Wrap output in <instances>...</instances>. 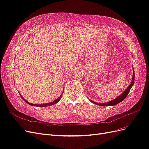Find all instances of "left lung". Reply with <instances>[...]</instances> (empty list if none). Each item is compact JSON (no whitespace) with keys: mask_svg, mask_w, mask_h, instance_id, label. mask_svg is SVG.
<instances>
[{"mask_svg":"<svg viewBox=\"0 0 149 149\" xmlns=\"http://www.w3.org/2000/svg\"><path fill=\"white\" fill-rule=\"evenodd\" d=\"M133 70H134V69H133ZM133 73H134V72H133ZM134 77H135V76H134V73L133 76H132V81H131V83L130 85L129 86V87H127V88L125 91H124V92L121 95L119 96V97H117L116 99L113 100L112 101H111V102H108V103H95V102H93V101H92V100H90V102H92V103H94V104H98V105H100V106H102V107L113 106V105H116V104H118L119 103L121 102L122 101H123L124 99H125V98H126V97H127L128 93H129V91H130L131 88H132V87L133 86L134 83Z\"/></svg>","mask_w":149,"mask_h":149,"instance_id":"obj_1","label":"left lung"}]
</instances>
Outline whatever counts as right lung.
I'll return each instance as SVG.
<instances>
[{
  "mask_svg": "<svg viewBox=\"0 0 149 149\" xmlns=\"http://www.w3.org/2000/svg\"><path fill=\"white\" fill-rule=\"evenodd\" d=\"M21 96V97L22 98V99L25 101V102H26V103H28L29 104H30V105H31V106H35V107H47V106H50V105H53V104H55L56 103H57V102H59V100H60V99L61 98V97H62V95H61V97H59L57 99H56V100H54V101H53V102H51V103H45V104H32V103H29V102H28L26 100H25V99H24L22 97V95H20Z\"/></svg>",
  "mask_w": 149,
  "mask_h": 149,
  "instance_id": "right-lung-1",
  "label": "right lung"
}]
</instances>
